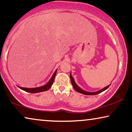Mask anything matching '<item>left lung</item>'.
<instances>
[{
    "mask_svg": "<svg viewBox=\"0 0 132 132\" xmlns=\"http://www.w3.org/2000/svg\"><path fill=\"white\" fill-rule=\"evenodd\" d=\"M70 79H71V83H72V86H73L74 89L76 90V91L77 92H79L80 93H82V94H84V95H97V94H99V93H100L101 92H104V90H105L106 89H107L109 86H110V85L104 87V88L99 90L98 91H96V92H87V91H85L83 90L82 89L80 88V87L78 86L77 84L76 83L75 81H74V78L72 77V75H71V72L70 73Z\"/></svg>",
    "mask_w": 132,
    "mask_h": 132,
    "instance_id": "obj_1",
    "label": "left lung"
}]
</instances>
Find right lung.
Segmentation results:
<instances>
[{
  "mask_svg": "<svg viewBox=\"0 0 132 132\" xmlns=\"http://www.w3.org/2000/svg\"><path fill=\"white\" fill-rule=\"evenodd\" d=\"M57 71V69L55 70L54 73L52 76V77L51 78V79L49 80V81L47 82V83L46 84V85L42 86L40 87H34V88H26V87H22L20 86H18L19 88L29 93H39V92H45L47 90L51 88V87L52 86V84L53 83V81H54L55 76H56Z\"/></svg>",
  "mask_w": 132,
  "mask_h": 132,
  "instance_id": "right-lung-1",
  "label": "right lung"
}]
</instances>
